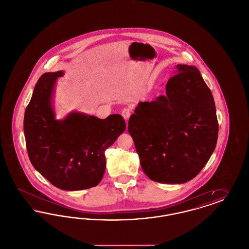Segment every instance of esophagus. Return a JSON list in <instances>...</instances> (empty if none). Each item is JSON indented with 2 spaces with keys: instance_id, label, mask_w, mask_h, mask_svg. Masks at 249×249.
Returning <instances> with one entry per match:
<instances>
[{
  "instance_id": "34e87169",
  "label": "esophagus",
  "mask_w": 249,
  "mask_h": 249,
  "mask_svg": "<svg viewBox=\"0 0 249 249\" xmlns=\"http://www.w3.org/2000/svg\"><path fill=\"white\" fill-rule=\"evenodd\" d=\"M121 115H122V117H123L124 119H126V120H128L130 116V109H129V108H127V107L123 108V109H122V111H121Z\"/></svg>"
}]
</instances>
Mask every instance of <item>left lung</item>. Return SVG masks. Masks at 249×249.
I'll return each mask as SVG.
<instances>
[{"instance_id":"left-lung-1","label":"left lung","mask_w":249,"mask_h":249,"mask_svg":"<svg viewBox=\"0 0 249 249\" xmlns=\"http://www.w3.org/2000/svg\"><path fill=\"white\" fill-rule=\"evenodd\" d=\"M177 67L165 96L138 104L128 126L143 173L166 184L195 178L209 160L218 135L213 95L201 72L194 66Z\"/></svg>"}]
</instances>
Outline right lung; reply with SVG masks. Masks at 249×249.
Wrapping results in <instances>:
<instances>
[{
  "mask_svg": "<svg viewBox=\"0 0 249 249\" xmlns=\"http://www.w3.org/2000/svg\"><path fill=\"white\" fill-rule=\"evenodd\" d=\"M63 71L45 72L25 110L24 134L29 159L36 170L60 190L97 186L106 171L107 147L126 130L120 115L106 119L71 113L55 119L51 108L54 85Z\"/></svg>",
  "mask_w": 249,
  "mask_h": 249,
  "instance_id": "obj_1",
  "label": "right lung"
}]
</instances>
